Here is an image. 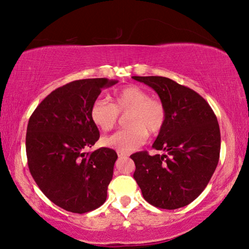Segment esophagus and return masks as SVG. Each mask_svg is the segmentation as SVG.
Listing matches in <instances>:
<instances>
[{
    "instance_id": "34e87169",
    "label": "esophagus",
    "mask_w": 249,
    "mask_h": 249,
    "mask_svg": "<svg viewBox=\"0 0 249 249\" xmlns=\"http://www.w3.org/2000/svg\"><path fill=\"white\" fill-rule=\"evenodd\" d=\"M117 153H118V156H119V158H128V156H129V154H128V153H125V152L118 151Z\"/></svg>"
}]
</instances>
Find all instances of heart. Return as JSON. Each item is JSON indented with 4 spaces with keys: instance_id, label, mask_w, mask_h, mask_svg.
I'll list each match as a JSON object with an SVG mask.
<instances>
[{
    "instance_id": "heart-1",
    "label": "heart",
    "mask_w": 249,
    "mask_h": 249,
    "mask_svg": "<svg viewBox=\"0 0 249 249\" xmlns=\"http://www.w3.org/2000/svg\"><path fill=\"white\" fill-rule=\"evenodd\" d=\"M127 112L129 128L103 138L104 146L125 153L132 152L144 144L149 133L158 136L166 124L167 110L163 102L152 98L149 91L138 85H128L116 90L112 103L97 98L91 104L89 116L96 127L108 132L116 127L119 115Z\"/></svg>"
}]
</instances>
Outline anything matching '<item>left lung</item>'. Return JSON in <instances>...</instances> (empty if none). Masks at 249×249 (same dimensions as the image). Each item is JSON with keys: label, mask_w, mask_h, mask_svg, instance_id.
Here are the masks:
<instances>
[{"label": "left lung", "mask_w": 249, "mask_h": 249, "mask_svg": "<svg viewBox=\"0 0 249 249\" xmlns=\"http://www.w3.org/2000/svg\"><path fill=\"white\" fill-rule=\"evenodd\" d=\"M159 94L167 110L166 124L153 144L166 154L137 152L133 178L152 206L185 207L202 193L220 159L221 133L210 105L197 91L163 76H132Z\"/></svg>", "instance_id": "obj_1"}]
</instances>
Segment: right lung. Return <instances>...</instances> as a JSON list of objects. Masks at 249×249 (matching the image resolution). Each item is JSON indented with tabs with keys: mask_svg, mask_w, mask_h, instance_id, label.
<instances>
[{
	"mask_svg": "<svg viewBox=\"0 0 249 249\" xmlns=\"http://www.w3.org/2000/svg\"><path fill=\"white\" fill-rule=\"evenodd\" d=\"M108 78L68 83L47 96L30 116L26 133L29 172L43 195L73 213H86L106 201L116 151L86 152L99 139L89 110Z\"/></svg>",
	"mask_w": 249,
	"mask_h": 249,
	"instance_id": "add662e5",
	"label": "right lung"
}]
</instances>
